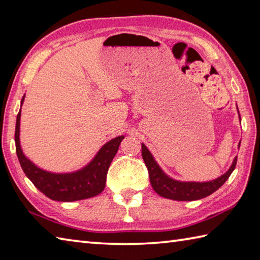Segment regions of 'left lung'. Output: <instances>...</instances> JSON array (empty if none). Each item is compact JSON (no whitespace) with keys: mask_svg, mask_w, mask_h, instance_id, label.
<instances>
[{"mask_svg":"<svg viewBox=\"0 0 260 260\" xmlns=\"http://www.w3.org/2000/svg\"><path fill=\"white\" fill-rule=\"evenodd\" d=\"M141 155L144 158L146 167L149 173V179L152 188L155 192L162 198L176 200V201H195L209 197L212 193H214L216 189H219L222 185L225 183L228 178L230 177L231 173L234 172L237 165V157L235 158L234 164L224 175L221 177L214 179L212 182L206 183H182L173 181L167 177L161 172L159 166L153 160L151 153L147 149L146 146L141 145Z\"/></svg>","mask_w":260,"mask_h":260,"instance_id":"1","label":"left lung"}]
</instances>
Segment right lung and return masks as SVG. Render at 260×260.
I'll return each instance as SVG.
<instances>
[{
  "label": "right lung",
  "instance_id": "add662e5",
  "mask_svg": "<svg viewBox=\"0 0 260 260\" xmlns=\"http://www.w3.org/2000/svg\"><path fill=\"white\" fill-rule=\"evenodd\" d=\"M24 96L21 100L23 103ZM20 115L21 109L17 115L15 123V150L19 158L20 165L35 186L46 197L60 202H72V201L84 200L100 194L105 187L107 174L113 157L119 149L123 136L116 137L105 144L95 156L92 162L82 171L73 174H51L42 171L35 166L29 159H26L20 147Z\"/></svg>",
  "mask_w": 260,
  "mask_h": 260
}]
</instances>
